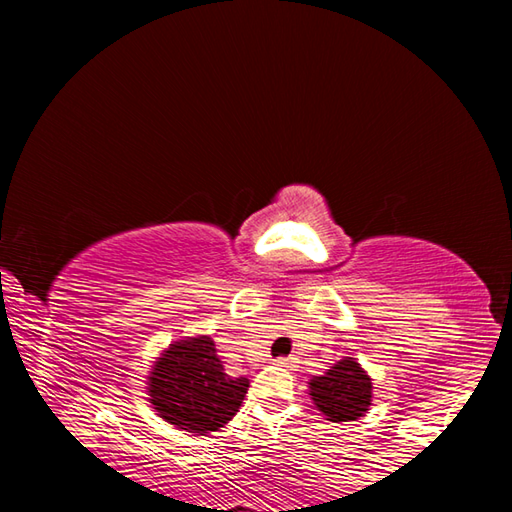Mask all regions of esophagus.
Returning <instances> with one entry per match:
<instances>
[{"label": "esophagus", "mask_w": 512, "mask_h": 512, "mask_svg": "<svg viewBox=\"0 0 512 512\" xmlns=\"http://www.w3.org/2000/svg\"><path fill=\"white\" fill-rule=\"evenodd\" d=\"M275 363H277V366L287 368V370H293L298 366V359L296 357H280V359H275Z\"/></svg>", "instance_id": "esophagus-1"}]
</instances>
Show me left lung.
Segmentation results:
<instances>
[{
  "instance_id": "1",
  "label": "left lung",
  "mask_w": 512,
  "mask_h": 512,
  "mask_svg": "<svg viewBox=\"0 0 512 512\" xmlns=\"http://www.w3.org/2000/svg\"><path fill=\"white\" fill-rule=\"evenodd\" d=\"M309 395L316 409L332 422L361 418L372 402V381L357 361L345 357L332 370L309 381Z\"/></svg>"
}]
</instances>
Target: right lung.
I'll list each match as a JSON object with an SVG mask.
<instances>
[{
  "mask_svg": "<svg viewBox=\"0 0 512 512\" xmlns=\"http://www.w3.org/2000/svg\"><path fill=\"white\" fill-rule=\"evenodd\" d=\"M248 384L225 372L210 336H198L173 343L155 361L149 395L160 418L203 436L235 418Z\"/></svg>",
  "mask_w": 512,
  "mask_h": 512,
  "instance_id": "right-lung-1",
  "label": "right lung"
}]
</instances>
